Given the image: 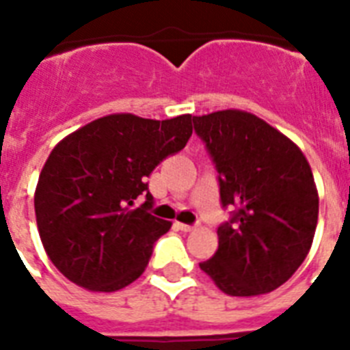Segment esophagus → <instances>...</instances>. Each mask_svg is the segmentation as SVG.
<instances>
[{
	"instance_id": "obj_1",
	"label": "esophagus",
	"mask_w": 350,
	"mask_h": 350,
	"mask_svg": "<svg viewBox=\"0 0 350 350\" xmlns=\"http://www.w3.org/2000/svg\"><path fill=\"white\" fill-rule=\"evenodd\" d=\"M176 227H178L180 230H183V232H191V230H194V225L180 224V221H176Z\"/></svg>"
}]
</instances>
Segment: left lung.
Instances as JSON below:
<instances>
[{"label": "left lung", "mask_w": 350, "mask_h": 350, "mask_svg": "<svg viewBox=\"0 0 350 350\" xmlns=\"http://www.w3.org/2000/svg\"><path fill=\"white\" fill-rule=\"evenodd\" d=\"M230 208L219 245L200 263L225 294L256 296L287 282L309 254L318 191L304 152L254 114L219 111L192 118Z\"/></svg>", "instance_id": "left-lung-1"}]
</instances>
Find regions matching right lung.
Listing matches in <instances>:
<instances>
[{"mask_svg":"<svg viewBox=\"0 0 350 350\" xmlns=\"http://www.w3.org/2000/svg\"><path fill=\"white\" fill-rule=\"evenodd\" d=\"M192 134V116L100 118L59 142L36 187L41 243L56 269L76 285L112 293L142 276L154 243L170 221L148 213L147 178ZM146 196L139 208L133 200Z\"/></svg>","mask_w":350,"mask_h":350,"instance_id":"obj_1","label":"right lung"}]
</instances>
